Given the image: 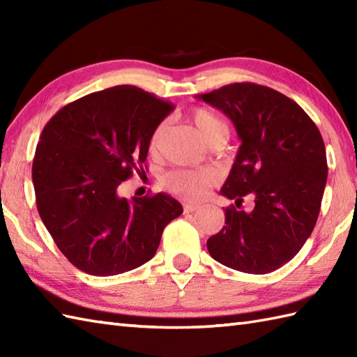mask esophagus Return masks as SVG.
I'll return each instance as SVG.
<instances>
[{
	"mask_svg": "<svg viewBox=\"0 0 357 357\" xmlns=\"http://www.w3.org/2000/svg\"><path fill=\"white\" fill-rule=\"evenodd\" d=\"M199 208L198 204H192V202H185L184 204V211L185 213H193V211H196Z\"/></svg>",
	"mask_w": 357,
	"mask_h": 357,
	"instance_id": "1",
	"label": "esophagus"
}]
</instances>
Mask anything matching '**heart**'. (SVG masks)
Returning <instances> with one entry per match:
<instances>
[{"label": "heart", "mask_w": 357, "mask_h": 357, "mask_svg": "<svg viewBox=\"0 0 357 357\" xmlns=\"http://www.w3.org/2000/svg\"><path fill=\"white\" fill-rule=\"evenodd\" d=\"M193 123L199 133L208 141L216 133H227V126L215 113L206 109H198L193 113ZM164 126H159L150 138V150H156L158 142L161 139ZM216 173L210 169H181L172 172L165 178V185L173 193L183 196L185 199H201L207 193V188L216 183Z\"/></svg>", "instance_id": "1"}]
</instances>
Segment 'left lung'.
Listing matches in <instances>:
<instances>
[{
  "label": "left lung",
  "instance_id": "8db88e82",
  "mask_svg": "<svg viewBox=\"0 0 357 357\" xmlns=\"http://www.w3.org/2000/svg\"><path fill=\"white\" fill-rule=\"evenodd\" d=\"M230 118L241 139L221 195L252 211L225 208V225L208 238L215 261L265 275L298 255L312 234L327 184L321 132L301 105L270 87L234 82L196 96Z\"/></svg>",
  "mask_w": 357,
  "mask_h": 357
}]
</instances>
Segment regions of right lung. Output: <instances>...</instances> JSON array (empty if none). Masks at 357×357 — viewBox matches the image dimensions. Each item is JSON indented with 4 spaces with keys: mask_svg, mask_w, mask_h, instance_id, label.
Returning <instances> with one entry per match:
<instances>
[{
    "mask_svg": "<svg viewBox=\"0 0 357 357\" xmlns=\"http://www.w3.org/2000/svg\"><path fill=\"white\" fill-rule=\"evenodd\" d=\"M173 105L135 86L79 98L53 116L36 146V207L61 253L87 275L113 276L155 256L183 206L165 193L127 199L150 138Z\"/></svg>",
    "mask_w": 357,
    "mask_h": 357,
    "instance_id": "1",
    "label": "right lung"
}]
</instances>
